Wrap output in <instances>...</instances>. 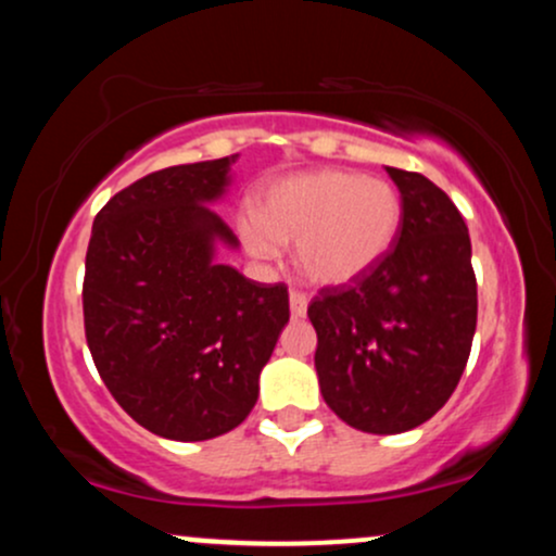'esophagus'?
<instances>
[{
    "instance_id": "obj_1",
    "label": "esophagus",
    "mask_w": 556,
    "mask_h": 556,
    "mask_svg": "<svg viewBox=\"0 0 556 556\" xmlns=\"http://www.w3.org/2000/svg\"><path fill=\"white\" fill-rule=\"evenodd\" d=\"M290 314L295 318H303L305 314H308V298H305L303 292H298V290L290 292Z\"/></svg>"
}]
</instances>
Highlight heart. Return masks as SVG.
Segmentation results:
<instances>
[{"mask_svg": "<svg viewBox=\"0 0 556 556\" xmlns=\"http://www.w3.org/2000/svg\"><path fill=\"white\" fill-rule=\"evenodd\" d=\"M400 190L361 172L311 169L261 190L256 219H240L248 253L261 261L295 242V266L308 282L342 287L371 274L400 238Z\"/></svg>", "mask_w": 556, "mask_h": 556, "instance_id": "1", "label": "heart"}]
</instances>
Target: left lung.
<instances>
[{
  "label": "left lung",
  "instance_id": "obj_1",
  "mask_svg": "<svg viewBox=\"0 0 556 556\" xmlns=\"http://www.w3.org/2000/svg\"><path fill=\"white\" fill-rule=\"evenodd\" d=\"M402 195L400 238L371 274L308 305L324 400L366 433L426 424L455 392L476 334L470 235L455 203L418 172L387 167Z\"/></svg>",
  "mask_w": 556,
  "mask_h": 556
}]
</instances>
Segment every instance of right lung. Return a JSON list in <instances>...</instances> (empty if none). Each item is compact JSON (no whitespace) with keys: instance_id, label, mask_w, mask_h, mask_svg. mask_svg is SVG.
Listing matches in <instances>:
<instances>
[{"instance_id":"right-lung-1","label":"right lung","mask_w":556,"mask_h":556,"mask_svg":"<svg viewBox=\"0 0 556 556\" xmlns=\"http://www.w3.org/2000/svg\"><path fill=\"white\" fill-rule=\"evenodd\" d=\"M235 156L140 177L96 214L83 318L99 376L136 424L175 442L232 431L290 321L285 285L216 261L238 238L214 203Z\"/></svg>"}]
</instances>
